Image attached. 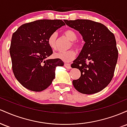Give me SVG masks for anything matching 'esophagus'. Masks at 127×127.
<instances>
[{
    "label": "esophagus",
    "mask_w": 127,
    "mask_h": 127,
    "mask_svg": "<svg viewBox=\"0 0 127 127\" xmlns=\"http://www.w3.org/2000/svg\"><path fill=\"white\" fill-rule=\"evenodd\" d=\"M64 66H65V67H66L67 68H68V69H70V68H72L71 67L70 64H68V63H65Z\"/></svg>",
    "instance_id": "34e87169"
}]
</instances>
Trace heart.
Returning a JSON list of instances; mask_svg holds the SVG:
<instances>
[{
    "instance_id": "1",
    "label": "heart",
    "mask_w": 127,
    "mask_h": 127,
    "mask_svg": "<svg viewBox=\"0 0 127 127\" xmlns=\"http://www.w3.org/2000/svg\"><path fill=\"white\" fill-rule=\"evenodd\" d=\"M64 33L69 40L73 41L72 44L76 48H78L79 47V44L75 42V40H76L77 37H78L77 34L75 31H73V30H70V29H68V30H65L64 32ZM57 36V33L54 32V33H52L48 39V43L49 46H50L51 48L53 49L55 48V40H56ZM54 56L57 59L62 60L63 62H69L75 57L76 52L73 49H70V50L67 51L66 52H57V53L54 54Z\"/></svg>"
}]
</instances>
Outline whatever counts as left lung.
<instances>
[{"instance_id": "left-lung-1", "label": "left lung", "mask_w": 127, "mask_h": 127, "mask_svg": "<svg viewBox=\"0 0 127 127\" xmlns=\"http://www.w3.org/2000/svg\"><path fill=\"white\" fill-rule=\"evenodd\" d=\"M64 21L79 32L85 42L71 65L81 71V77L73 80V85L82 94H92L101 91L111 81L118 57L114 34L103 24L91 20Z\"/></svg>"}]
</instances>
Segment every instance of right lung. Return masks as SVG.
Segmentation results:
<instances>
[{
  "instance_id": "1",
  "label": "right lung",
  "mask_w": 127,
  "mask_h": 127,
  "mask_svg": "<svg viewBox=\"0 0 127 127\" xmlns=\"http://www.w3.org/2000/svg\"><path fill=\"white\" fill-rule=\"evenodd\" d=\"M61 20H40L20 26L11 39L10 55L15 77L26 88L39 92L52 84L59 59H47L52 54L48 43L49 36L65 26Z\"/></svg>"
}]
</instances>
